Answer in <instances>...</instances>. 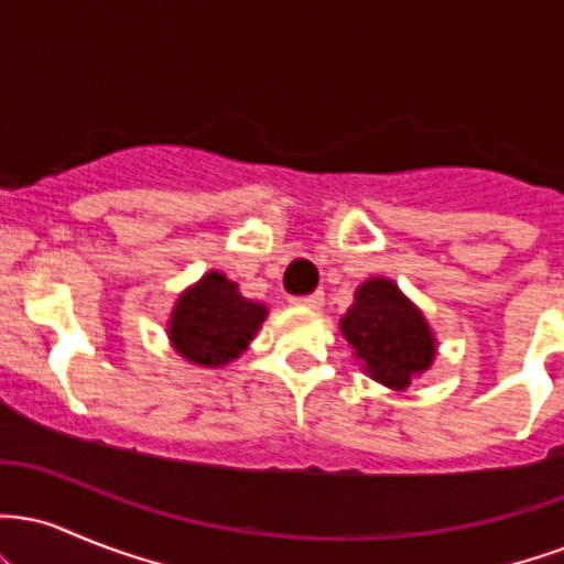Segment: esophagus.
I'll return each instance as SVG.
<instances>
[{"label": "esophagus", "mask_w": 564, "mask_h": 564, "mask_svg": "<svg viewBox=\"0 0 564 564\" xmlns=\"http://www.w3.org/2000/svg\"><path fill=\"white\" fill-rule=\"evenodd\" d=\"M291 304H296V307L318 310L323 304V291H313V294H304V296H291Z\"/></svg>", "instance_id": "34e87169"}]
</instances>
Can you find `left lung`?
Returning <instances> with one entry per match:
<instances>
[{
	"mask_svg": "<svg viewBox=\"0 0 564 564\" xmlns=\"http://www.w3.org/2000/svg\"><path fill=\"white\" fill-rule=\"evenodd\" d=\"M341 334L364 360L366 373L392 390H405L411 377L426 371L435 358V339L424 315L384 278H371L355 291Z\"/></svg>",
	"mask_w": 564,
	"mask_h": 564,
	"instance_id": "obj_1",
	"label": "left lung"
}]
</instances>
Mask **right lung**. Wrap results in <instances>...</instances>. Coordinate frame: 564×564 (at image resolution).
<instances>
[{"instance_id":"1","label":"right lung","mask_w":564,"mask_h":564,"mask_svg":"<svg viewBox=\"0 0 564 564\" xmlns=\"http://www.w3.org/2000/svg\"><path fill=\"white\" fill-rule=\"evenodd\" d=\"M268 310L243 300L223 273H206L177 300L170 336L174 349L198 366H225L254 339Z\"/></svg>"}]
</instances>
